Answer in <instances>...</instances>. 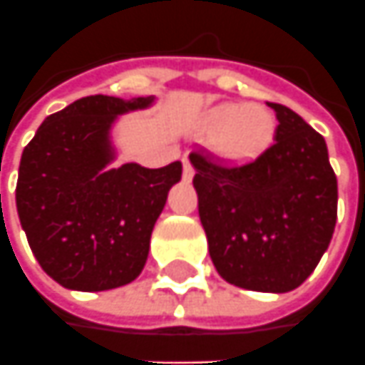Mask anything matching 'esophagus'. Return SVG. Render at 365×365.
Returning a JSON list of instances; mask_svg holds the SVG:
<instances>
[{
  "label": "esophagus",
  "mask_w": 365,
  "mask_h": 365,
  "mask_svg": "<svg viewBox=\"0 0 365 365\" xmlns=\"http://www.w3.org/2000/svg\"><path fill=\"white\" fill-rule=\"evenodd\" d=\"M182 165H185V168H182L185 180H190V178H192V175H195V168H192V165H190V160H188L187 157L182 158Z\"/></svg>",
  "instance_id": "34e87169"
}]
</instances>
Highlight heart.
<instances>
[{
    "label": "heart",
    "mask_w": 365,
    "mask_h": 365,
    "mask_svg": "<svg viewBox=\"0 0 365 365\" xmlns=\"http://www.w3.org/2000/svg\"><path fill=\"white\" fill-rule=\"evenodd\" d=\"M207 130L216 133L215 149L230 163L260 155L274 139V117L262 105L222 103L208 113Z\"/></svg>",
    "instance_id": "b5f03b06"
}]
</instances>
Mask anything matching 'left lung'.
Masks as SVG:
<instances>
[{
	"label": "left lung",
	"mask_w": 365,
	"mask_h": 365,
	"mask_svg": "<svg viewBox=\"0 0 365 365\" xmlns=\"http://www.w3.org/2000/svg\"><path fill=\"white\" fill-rule=\"evenodd\" d=\"M278 127L255 160L218 165L188 158L208 252L226 282L255 292L298 288L328 250L338 216V180L320 133L292 109L270 103Z\"/></svg>",
	"instance_id": "8db88e82"
}]
</instances>
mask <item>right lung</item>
Masks as SVG:
<instances>
[{"label":"right lung","mask_w":365,"mask_h":365,"mask_svg":"<svg viewBox=\"0 0 365 365\" xmlns=\"http://www.w3.org/2000/svg\"><path fill=\"white\" fill-rule=\"evenodd\" d=\"M155 95H91L49 115L24 149L15 202L31 252L69 290L101 292L145 268L150 232L182 177V163L113 167L117 120L145 110Z\"/></svg>","instance_id":"obj_1"}]
</instances>
